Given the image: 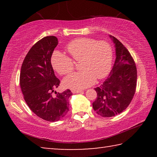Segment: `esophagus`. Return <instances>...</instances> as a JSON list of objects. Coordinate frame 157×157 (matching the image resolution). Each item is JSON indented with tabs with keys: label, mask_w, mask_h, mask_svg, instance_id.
<instances>
[{
	"label": "esophagus",
	"mask_w": 157,
	"mask_h": 157,
	"mask_svg": "<svg viewBox=\"0 0 157 157\" xmlns=\"http://www.w3.org/2000/svg\"><path fill=\"white\" fill-rule=\"evenodd\" d=\"M82 92H83V91H82V90H73V91H72L73 94H78V93Z\"/></svg>",
	"instance_id": "obj_1"
}]
</instances>
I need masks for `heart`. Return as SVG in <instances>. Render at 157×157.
I'll use <instances>...</instances> for the list:
<instances>
[{"label": "heart", "mask_w": 157, "mask_h": 157, "mask_svg": "<svg viewBox=\"0 0 157 157\" xmlns=\"http://www.w3.org/2000/svg\"><path fill=\"white\" fill-rule=\"evenodd\" d=\"M66 50L73 60L80 61L81 71L71 73L63 79L66 88L73 90L86 89L94 84L96 78L102 79L109 73L113 60L111 45L105 41L91 38H78L71 41ZM51 64L59 75L71 73L74 63L70 57L59 51L51 57Z\"/></svg>", "instance_id": "b5f03b06"}]
</instances>
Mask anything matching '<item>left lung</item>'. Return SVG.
<instances>
[{
  "mask_svg": "<svg viewBox=\"0 0 157 157\" xmlns=\"http://www.w3.org/2000/svg\"><path fill=\"white\" fill-rule=\"evenodd\" d=\"M116 48V60L108 78L94 89L97 98L93 108L102 117H113L128 107L136 87L137 71L132 57L116 37L109 35Z\"/></svg>",
  "mask_w": 157,
  "mask_h": 157,
  "instance_id": "left-lung-1",
  "label": "left lung"
}]
</instances>
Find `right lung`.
I'll list each match as a JSON object with an SVG mask.
<instances>
[{
    "label": "right lung",
    "instance_id": "1",
    "mask_svg": "<svg viewBox=\"0 0 157 157\" xmlns=\"http://www.w3.org/2000/svg\"><path fill=\"white\" fill-rule=\"evenodd\" d=\"M57 44L55 36L44 37L36 42L26 55L20 73L25 102L37 116L49 122L58 121L66 115L68 98L73 95L69 89L62 93L55 91L60 81L55 75L50 60Z\"/></svg>",
    "mask_w": 157,
    "mask_h": 157
}]
</instances>
